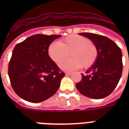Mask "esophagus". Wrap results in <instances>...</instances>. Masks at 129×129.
<instances>
[{
    "label": "esophagus",
    "instance_id": "esophagus-1",
    "mask_svg": "<svg viewBox=\"0 0 129 129\" xmlns=\"http://www.w3.org/2000/svg\"><path fill=\"white\" fill-rule=\"evenodd\" d=\"M65 74H66V75L68 76V75H71L72 73H66Z\"/></svg>",
    "mask_w": 129,
    "mask_h": 129
}]
</instances>
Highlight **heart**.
<instances>
[{
    "label": "heart",
    "instance_id": "b5f03b06",
    "mask_svg": "<svg viewBox=\"0 0 129 129\" xmlns=\"http://www.w3.org/2000/svg\"><path fill=\"white\" fill-rule=\"evenodd\" d=\"M48 53L56 65L61 64L70 54L72 57L62 63L66 71L78 69L82 66L85 69L92 67L98 57L96 45L89 39L78 34H72L61 40L60 43L52 42L49 45Z\"/></svg>",
    "mask_w": 129,
    "mask_h": 129
}]
</instances>
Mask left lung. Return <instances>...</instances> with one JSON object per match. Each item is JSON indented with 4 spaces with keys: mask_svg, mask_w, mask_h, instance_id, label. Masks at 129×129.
I'll return each instance as SVG.
<instances>
[{
    "mask_svg": "<svg viewBox=\"0 0 129 129\" xmlns=\"http://www.w3.org/2000/svg\"><path fill=\"white\" fill-rule=\"evenodd\" d=\"M88 38L97 48L98 57L95 63L76 84L79 92L92 99L107 97L116 88L122 73V54L115 43L107 37L88 32L80 33Z\"/></svg>",
    "mask_w": 129,
    "mask_h": 129,
    "instance_id": "8db88e82",
    "label": "left lung"
}]
</instances>
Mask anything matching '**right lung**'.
<instances>
[{
	"label": "right lung",
	"instance_id": "add662e5",
	"mask_svg": "<svg viewBox=\"0 0 129 129\" xmlns=\"http://www.w3.org/2000/svg\"><path fill=\"white\" fill-rule=\"evenodd\" d=\"M61 35H32L15 45L8 66L13 90L19 97L32 103L52 96L60 86L64 73L48 53L49 45Z\"/></svg>",
	"mask_w": 129,
	"mask_h": 129
}]
</instances>
